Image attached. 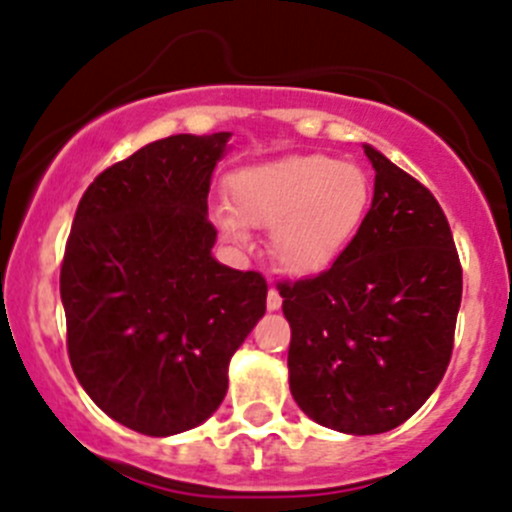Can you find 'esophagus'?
<instances>
[{"instance_id": "1", "label": "esophagus", "mask_w": 512, "mask_h": 512, "mask_svg": "<svg viewBox=\"0 0 512 512\" xmlns=\"http://www.w3.org/2000/svg\"><path fill=\"white\" fill-rule=\"evenodd\" d=\"M280 307H282L280 292H277L275 285H270V290H267V310L275 312V310H280Z\"/></svg>"}]
</instances>
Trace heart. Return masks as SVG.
<instances>
[{"instance_id":"heart-1","label":"heart","mask_w":512,"mask_h":512,"mask_svg":"<svg viewBox=\"0 0 512 512\" xmlns=\"http://www.w3.org/2000/svg\"><path fill=\"white\" fill-rule=\"evenodd\" d=\"M232 212L215 215L222 235L245 245V227L270 230L282 272L310 277L345 252L365 222L372 187L365 170L327 155H290L240 170L227 182Z\"/></svg>"}]
</instances>
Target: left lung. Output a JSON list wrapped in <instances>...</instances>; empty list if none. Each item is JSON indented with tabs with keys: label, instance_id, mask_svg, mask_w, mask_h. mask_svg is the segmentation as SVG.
<instances>
[{
	"label": "left lung",
	"instance_id": "left-lung-1",
	"mask_svg": "<svg viewBox=\"0 0 512 512\" xmlns=\"http://www.w3.org/2000/svg\"><path fill=\"white\" fill-rule=\"evenodd\" d=\"M375 195L330 270L280 282L290 393L322 428L377 435L435 393L453 352L463 270L428 187L375 147Z\"/></svg>",
	"mask_w": 512,
	"mask_h": 512
}]
</instances>
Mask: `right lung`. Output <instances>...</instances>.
Segmentation results:
<instances>
[{"mask_svg":"<svg viewBox=\"0 0 512 512\" xmlns=\"http://www.w3.org/2000/svg\"><path fill=\"white\" fill-rule=\"evenodd\" d=\"M230 137L172 135L104 170L64 250L74 375L99 410L152 438L220 408L232 355L265 315V277L212 257L207 192Z\"/></svg>","mask_w":512,"mask_h":512,"instance_id":"right-lung-1","label":"right lung"}]
</instances>
